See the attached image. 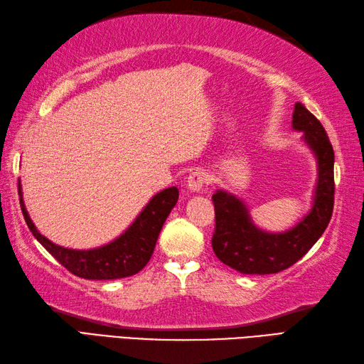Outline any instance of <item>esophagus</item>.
<instances>
[{"label":"esophagus","mask_w":364,"mask_h":364,"mask_svg":"<svg viewBox=\"0 0 364 364\" xmlns=\"http://www.w3.org/2000/svg\"><path fill=\"white\" fill-rule=\"evenodd\" d=\"M208 179H210V176L205 169H195V171L190 173V176H188L187 188L191 193H198L203 190L205 183H208Z\"/></svg>","instance_id":"1"}]
</instances>
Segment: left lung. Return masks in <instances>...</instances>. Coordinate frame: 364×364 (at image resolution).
I'll use <instances>...</instances> for the list:
<instances>
[{
	"label": "left lung",
	"instance_id": "8db88e82",
	"mask_svg": "<svg viewBox=\"0 0 364 364\" xmlns=\"http://www.w3.org/2000/svg\"><path fill=\"white\" fill-rule=\"evenodd\" d=\"M293 129L304 132L302 140L316 157L318 181L310 212L294 228L280 233L262 230L254 224L246 204L232 193L218 190L215 233L212 246L216 257L241 274H276L293 266L309 252L327 229L333 212L335 154L319 119L296 102Z\"/></svg>",
	"mask_w": 364,
	"mask_h": 364
}]
</instances>
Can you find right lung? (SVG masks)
<instances>
[{
  "instance_id": "1",
  "label": "right lung",
  "mask_w": 364,
  "mask_h": 364,
  "mask_svg": "<svg viewBox=\"0 0 364 364\" xmlns=\"http://www.w3.org/2000/svg\"><path fill=\"white\" fill-rule=\"evenodd\" d=\"M18 195L21 212L29 230L55 260L77 277L112 280L134 276L148 264L164 223L179 199V190L176 187L161 190L152 196L135 221L118 238L104 246L87 250L62 247L42 235L28 215L20 182Z\"/></svg>"
}]
</instances>
